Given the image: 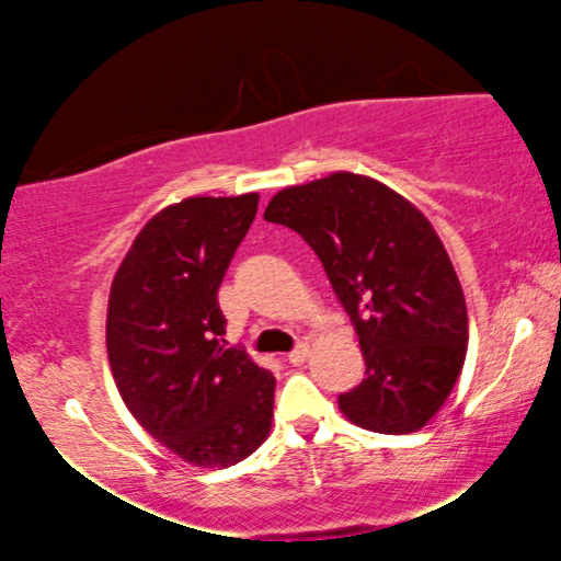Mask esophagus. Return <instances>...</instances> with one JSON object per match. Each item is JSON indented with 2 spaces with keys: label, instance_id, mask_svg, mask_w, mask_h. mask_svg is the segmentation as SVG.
Listing matches in <instances>:
<instances>
[{
  "label": "esophagus",
  "instance_id": "34e87169",
  "mask_svg": "<svg viewBox=\"0 0 561 561\" xmlns=\"http://www.w3.org/2000/svg\"><path fill=\"white\" fill-rule=\"evenodd\" d=\"M308 358V345L306 343H300V345H295L293 351L287 353V362L293 364V366H300L302 362H306Z\"/></svg>",
  "mask_w": 561,
  "mask_h": 561
}]
</instances>
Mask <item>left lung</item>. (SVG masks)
Wrapping results in <instances>:
<instances>
[{"instance_id": "1", "label": "left lung", "mask_w": 561, "mask_h": 561, "mask_svg": "<svg viewBox=\"0 0 561 561\" xmlns=\"http://www.w3.org/2000/svg\"><path fill=\"white\" fill-rule=\"evenodd\" d=\"M263 218L311 244L356 327L366 377L340 411L371 433L422 430L454 390L469 340L465 293L433 224L347 171L276 192Z\"/></svg>"}]
</instances>
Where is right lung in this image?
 Instances as JSON below:
<instances>
[{"label":"right lung","instance_id":"1","mask_svg":"<svg viewBox=\"0 0 561 561\" xmlns=\"http://www.w3.org/2000/svg\"><path fill=\"white\" fill-rule=\"evenodd\" d=\"M255 210V192L163 208L137 234L107 300V358L126 409L195 467L237 465L272 430L276 379L227 347L218 308Z\"/></svg>","mask_w":561,"mask_h":561}]
</instances>
